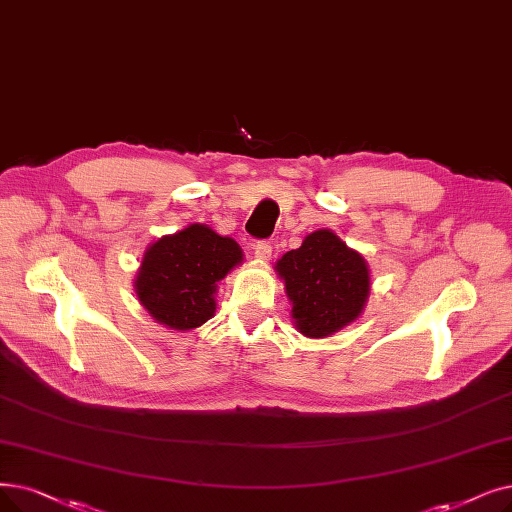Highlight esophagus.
Returning a JSON list of instances; mask_svg holds the SVG:
<instances>
[{
  "label": "esophagus",
  "instance_id": "esophagus-1",
  "mask_svg": "<svg viewBox=\"0 0 512 512\" xmlns=\"http://www.w3.org/2000/svg\"><path fill=\"white\" fill-rule=\"evenodd\" d=\"M253 249H255V259H257V261H261V263L270 261V257H272V244H270L268 240L257 242Z\"/></svg>",
  "mask_w": 512,
  "mask_h": 512
}]
</instances>
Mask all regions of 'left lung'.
I'll list each match as a JSON object with an SVG mask.
<instances>
[{
    "label": "left lung",
    "mask_w": 512,
    "mask_h": 512,
    "mask_svg": "<svg viewBox=\"0 0 512 512\" xmlns=\"http://www.w3.org/2000/svg\"><path fill=\"white\" fill-rule=\"evenodd\" d=\"M276 272L293 301V320L301 335L324 339L358 320L370 295L366 259L330 230L305 236L284 253Z\"/></svg>",
    "instance_id": "1"
}]
</instances>
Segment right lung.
Here are the masks:
<instances>
[{"label": "right lung", "instance_id": "right-lung-1", "mask_svg": "<svg viewBox=\"0 0 512 512\" xmlns=\"http://www.w3.org/2000/svg\"><path fill=\"white\" fill-rule=\"evenodd\" d=\"M242 249L203 224L152 242L136 276V295L148 314L173 330H192L215 316V293Z\"/></svg>", "mask_w": 512, "mask_h": 512}]
</instances>
